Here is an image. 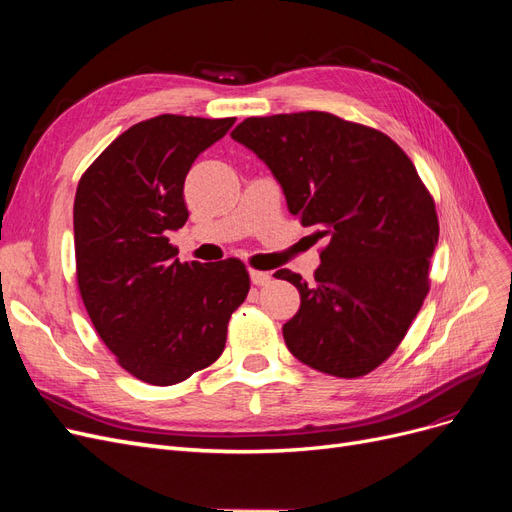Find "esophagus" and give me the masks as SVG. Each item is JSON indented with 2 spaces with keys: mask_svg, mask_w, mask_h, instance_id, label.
I'll return each mask as SVG.
<instances>
[{
  "mask_svg": "<svg viewBox=\"0 0 512 512\" xmlns=\"http://www.w3.org/2000/svg\"><path fill=\"white\" fill-rule=\"evenodd\" d=\"M250 277H252V284H254V286H267V284L271 282V275L265 273V271L252 269V271H250Z\"/></svg>",
  "mask_w": 512,
  "mask_h": 512,
  "instance_id": "obj_1",
  "label": "esophagus"
}]
</instances>
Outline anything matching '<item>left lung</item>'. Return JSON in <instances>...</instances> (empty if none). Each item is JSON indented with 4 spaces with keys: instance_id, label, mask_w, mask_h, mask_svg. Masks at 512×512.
I'll list each match as a JSON object with an SVG mask.
<instances>
[{
    "instance_id": "obj_1",
    "label": "left lung",
    "mask_w": 512,
    "mask_h": 512,
    "mask_svg": "<svg viewBox=\"0 0 512 512\" xmlns=\"http://www.w3.org/2000/svg\"><path fill=\"white\" fill-rule=\"evenodd\" d=\"M265 162L314 241L327 239L314 284L284 324L288 350L337 378L374 371L397 350L429 292L440 226L433 196L389 136L331 113L247 117L232 132Z\"/></svg>"
}]
</instances>
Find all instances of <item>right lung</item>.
I'll return each instance as SVG.
<instances>
[{
    "mask_svg": "<svg viewBox=\"0 0 512 512\" xmlns=\"http://www.w3.org/2000/svg\"><path fill=\"white\" fill-rule=\"evenodd\" d=\"M235 121L158 115L134 123L76 188L81 299L115 361L147 384H177L218 361L228 320L250 292L239 258L181 262L166 237L188 220L183 183L198 153Z\"/></svg>",
    "mask_w": 512,
    "mask_h": 512,
    "instance_id": "right-lung-1",
    "label": "right lung"
}]
</instances>
